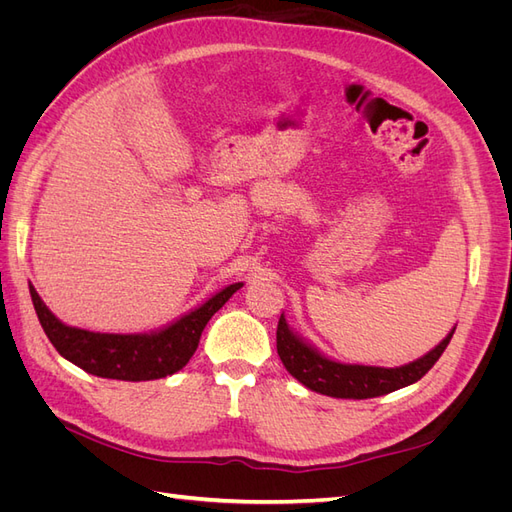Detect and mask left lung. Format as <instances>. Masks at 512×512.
I'll return each instance as SVG.
<instances>
[{
	"label": "left lung",
	"mask_w": 512,
	"mask_h": 512,
	"mask_svg": "<svg viewBox=\"0 0 512 512\" xmlns=\"http://www.w3.org/2000/svg\"><path fill=\"white\" fill-rule=\"evenodd\" d=\"M455 329L442 342L427 352L423 359L401 367H371V365H346L322 356L312 346L294 335L282 314L277 324V354L288 369V374L297 378L307 389L337 399H369L393 393L397 389L421 380L451 342Z\"/></svg>",
	"instance_id": "left-lung-1"
}]
</instances>
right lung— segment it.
<instances>
[{"instance_id":"obj_1","label":"right lung","mask_w":512,"mask_h":512,"mask_svg":"<svg viewBox=\"0 0 512 512\" xmlns=\"http://www.w3.org/2000/svg\"><path fill=\"white\" fill-rule=\"evenodd\" d=\"M241 286L243 284H230L188 316L179 318L158 333L147 335L94 333L68 327L49 312L34 286H29V294H32L34 309L46 337L64 359L98 378L141 382L166 378L188 365L198 348L200 333L211 316Z\"/></svg>"}]
</instances>
